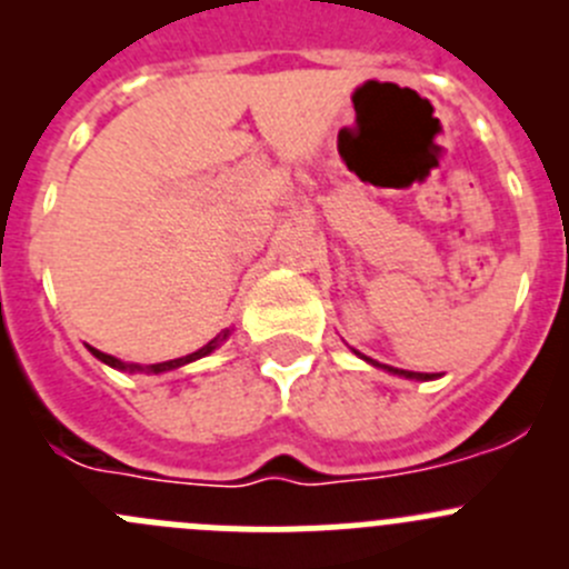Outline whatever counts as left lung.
Segmentation results:
<instances>
[{
    "instance_id": "left-lung-1",
    "label": "left lung",
    "mask_w": 569,
    "mask_h": 569,
    "mask_svg": "<svg viewBox=\"0 0 569 569\" xmlns=\"http://www.w3.org/2000/svg\"><path fill=\"white\" fill-rule=\"evenodd\" d=\"M355 355H360V352H358V349H355ZM360 358H363V360H366V363L377 366V369H386V371H391V375L407 377V380H432V377H435V375H421V371H405V369H393V366H386V363H377V360L366 358V355H360Z\"/></svg>"
}]
</instances>
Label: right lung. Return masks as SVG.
<instances>
[{"label":"right lung","instance_id":"1","mask_svg":"<svg viewBox=\"0 0 569 569\" xmlns=\"http://www.w3.org/2000/svg\"><path fill=\"white\" fill-rule=\"evenodd\" d=\"M228 336H231V330H222V332H217V336L211 338V341L206 343V347H200L198 352H192V355H183V358H176V360H164V363H151V366H140V363H126V360H120V358H112V355L101 352V349H96V347H88V349H90V352L96 355V358L101 360V363L112 366V369H118V371H146V375H164V371L181 369V366L192 363V360H200V358H206V355H211V352H214L217 347H220L222 341H226Z\"/></svg>","mask_w":569,"mask_h":569}]
</instances>
